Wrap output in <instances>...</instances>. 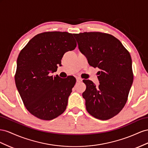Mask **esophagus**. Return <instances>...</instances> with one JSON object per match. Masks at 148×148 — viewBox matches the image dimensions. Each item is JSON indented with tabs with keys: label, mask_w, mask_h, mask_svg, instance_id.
<instances>
[{
	"label": "esophagus",
	"mask_w": 148,
	"mask_h": 148,
	"mask_svg": "<svg viewBox=\"0 0 148 148\" xmlns=\"http://www.w3.org/2000/svg\"><path fill=\"white\" fill-rule=\"evenodd\" d=\"M76 81H77V82H81L82 81V79L81 78V77H76Z\"/></svg>",
	"instance_id": "34e87169"
}]
</instances>
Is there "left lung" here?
Listing matches in <instances>:
<instances>
[{
	"mask_svg": "<svg viewBox=\"0 0 148 148\" xmlns=\"http://www.w3.org/2000/svg\"><path fill=\"white\" fill-rule=\"evenodd\" d=\"M74 36L89 65L100 69L99 87L90 80H83L87 111L95 119H110L124 107L133 84L130 54L120 40L108 33L84 32Z\"/></svg>",
	"mask_w": 148,
	"mask_h": 148,
	"instance_id": "left-lung-1",
	"label": "left lung"
}]
</instances>
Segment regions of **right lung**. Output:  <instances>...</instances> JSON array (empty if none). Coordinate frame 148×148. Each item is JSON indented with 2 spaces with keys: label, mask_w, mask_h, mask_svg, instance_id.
Wrapping results in <instances>:
<instances>
[{
  "label": "right lung",
  "mask_w": 148,
  "mask_h": 148,
  "mask_svg": "<svg viewBox=\"0 0 148 148\" xmlns=\"http://www.w3.org/2000/svg\"><path fill=\"white\" fill-rule=\"evenodd\" d=\"M77 43L72 33L48 32L38 34L21 50L15 75L16 88L27 110L38 119L51 120L65 111L76 80L49 73L61 66L64 53Z\"/></svg>",
  "instance_id": "add662e5"
}]
</instances>
